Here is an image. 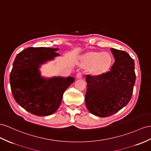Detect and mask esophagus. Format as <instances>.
Masks as SVG:
<instances>
[{
    "label": "esophagus",
    "mask_w": 151,
    "mask_h": 151,
    "mask_svg": "<svg viewBox=\"0 0 151 151\" xmlns=\"http://www.w3.org/2000/svg\"><path fill=\"white\" fill-rule=\"evenodd\" d=\"M76 78H82V72H78L76 74Z\"/></svg>",
    "instance_id": "obj_1"
}]
</instances>
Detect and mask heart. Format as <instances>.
<instances>
[{"label":"heart","mask_w":151,"mask_h":151,"mask_svg":"<svg viewBox=\"0 0 151 151\" xmlns=\"http://www.w3.org/2000/svg\"><path fill=\"white\" fill-rule=\"evenodd\" d=\"M84 65L87 67H93L96 73L106 70L110 66L111 57L107 52H92L84 58Z\"/></svg>","instance_id":"b5f03b06"}]
</instances>
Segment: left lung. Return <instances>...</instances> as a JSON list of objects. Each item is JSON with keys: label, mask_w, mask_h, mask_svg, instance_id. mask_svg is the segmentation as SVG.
<instances>
[{"label": "left lung", "mask_w": 151, "mask_h": 151, "mask_svg": "<svg viewBox=\"0 0 151 151\" xmlns=\"http://www.w3.org/2000/svg\"><path fill=\"white\" fill-rule=\"evenodd\" d=\"M115 63L109 71L87 75L86 105L88 110L101 117L117 113L127 105L136 80L134 63L128 53L111 48Z\"/></svg>", "instance_id": "1"}]
</instances>
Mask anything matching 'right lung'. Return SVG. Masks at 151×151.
<instances>
[{"label":"right lung","instance_id":"1","mask_svg":"<svg viewBox=\"0 0 151 151\" xmlns=\"http://www.w3.org/2000/svg\"><path fill=\"white\" fill-rule=\"evenodd\" d=\"M58 50L29 47L19 53L14 59L9 77L11 92L18 105L34 115L46 116L55 112L64 92L75 82L72 76H41V65L59 56Z\"/></svg>","mask_w":151,"mask_h":151}]
</instances>
